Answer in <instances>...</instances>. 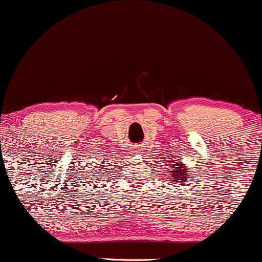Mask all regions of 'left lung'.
<instances>
[{
	"instance_id": "8db88e82",
	"label": "left lung",
	"mask_w": 262,
	"mask_h": 262,
	"mask_svg": "<svg viewBox=\"0 0 262 262\" xmlns=\"http://www.w3.org/2000/svg\"><path fill=\"white\" fill-rule=\"evenodd\" d=\"M171 159V158H169ZM165 163V168L168 170L169 177H166V179H169L171 182V184H178L179 185L184 186L185 183L188 182V178L190 177V173H188V169L185 168V164L178 162V160H171V162H164Z\"/></svg>"
}]
</instances>
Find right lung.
Segmentation results:
<instances>
[{"instance_id":"1","label":"right lung","mask_w":262,"mask_h":262,"mask_svg":"<svg viewBox=\"0 0 262 262\" xmlns=\"http://www.w3.org/2000/svg\"><path fill=\"white\" fill-rule=\"evenodd\" d=\"M113 169H114V166L112 165L111 160H105L104 159V162L100 164V169H98V173H94V174H96V177H94V175H92V180H93V183L104 182V180H102V178L105 177V175L111 174ZM93 177L95 178L94 180L93 179Z\"/></svg>"}]
</instances>
